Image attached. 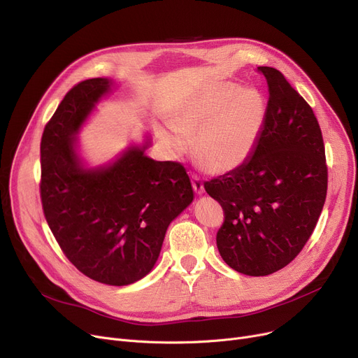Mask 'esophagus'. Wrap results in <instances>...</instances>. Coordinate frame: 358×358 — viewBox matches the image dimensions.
<instances>
[{
  "label": "esophagus",
  "mask_w": 358,
  "mask_h": 358,
  "mask_svg": "<svg viewBox=\"0 0 358 358\" xmlns=\"http://www.w3.org/2000/svg\"><path fill=\"white\" fill-rule=\"evenodd\" d=\"M192 188L195 191L196 195H203L204 194V185L201 182V179H199L198 176H192Z\"/></svg>",
  "instance_id": "obj_1"
}]
</instances>
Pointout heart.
<instances>
[{
	"label": "heart",
	"instance_id": "b5f03b06",
	"mask_svg": "<svg viewBox=\"0 0 358 358\" xmlns=\"http://www.w3.org/2000/svg\"><path fill=\"white\" fill-rule=\"evenodd\" d=\"M266 117V101L254 88L236 83H216L185 104L171 126L160 131L171 154L188 150L194 138V157L210 173H227L247 162L260 138Z\"/></svg>",
	"mask_w": 358,
	"mask_h": 358
}]
</instances>
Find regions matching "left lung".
<instances>
[{"mask_svg":"<svg viewBox=\"0 0 358 358\" xmlns=\"http://www.w3.org/2000/svg\"><path fill=\"white\" fill-rule=\"evenodd\" d=\"M268 101L255 148L244 164L204 183L224 222L216 241L224 263L248 276L289 264L319 220L327 191L320 126L279 70L259 67Z\"/></svg>","mask_w":358,"mask_h":358,"instance_id":"8db88e82","label":"left lung"}]
</instances>
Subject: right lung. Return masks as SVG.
<instances>
[{
	"mask_svg": "<svg viewBox=\"0 0 358 358\" xmlns=\"http://www.w3.org/2000/svg\"><path fill=\"white\" fill-rule=\"evenodd\" d=\"M113 85L108 78L83 80L57 107L41 139V199L71 264L96 282L124 287L152 270L169 224L194 191L182 164L145 154L150 136L106 164L82 159L78 134Z\"/></svg>",
	"mask_w": 358,
	"mask_h": 358,
	"instance_id": "obj_1",
	"label": "right lung"
}]
</instances>
